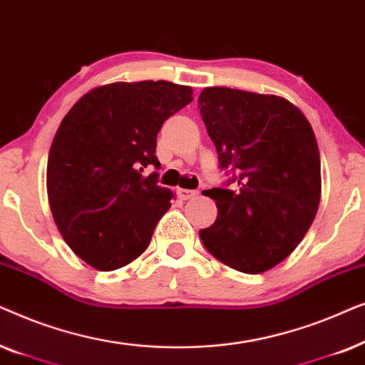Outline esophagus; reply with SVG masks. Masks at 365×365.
<instances>
[{
  "label": "esophagus",
  "mask_w": 365,
  "mask_h": 365,
  "mask_svg": "<svg viewBox=\"0 0 365 365\" xmlns=\"http://www.w3.org/2000/svg\"><path fill=\"white\" fill-rule=\"evenodd\" d=\"M197 194V191H192V189H178V196L181 201H187V199L194 197Z\"/></svg>",
  "instance_id": "obj_1"
}]
</instances>
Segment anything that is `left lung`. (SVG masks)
Listing matches in <instances>:
<instances>
[{
	"instance_id": "8db88e82",
	"label": "left lung",
	"mask_w": 365,
	"mask_h": 365,
	"mask_svg": "<svg viewBox=\"0 0 365 365\" xmlns=\"http://www.w3.org/2000/svg\"><path fill=\"white\" fill-rule=\"evenodd\" d=\"M202 121L222 169L237 189H209L217 219L199 231L209 252L226 266L261 274L302 241L321 202V156L301 109L276 94L226 86L204 88Z\"/></svg>"
}]
</instances>
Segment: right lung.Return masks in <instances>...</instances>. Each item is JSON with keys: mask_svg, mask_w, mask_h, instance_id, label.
Masks as SVG:
<instances>
[{"mask_svg": "<svg viewBox=\"0 0 365 365\" xmlns=\"http://www.w3.org/2000/svg\"><path fill=\"white\" fill-rule=\"evenodd\" d=\"M192 101L171 81L111 83L88 91L59 124L48 156L54 222L71 251L98 271L141 256L174 194L158 186L156 138L163 123Z\"/></svg>", "mask_w": 365, "mask_h": 365, "instance_id": "right-lung-1", "label": "right lung"}]
</instances>
